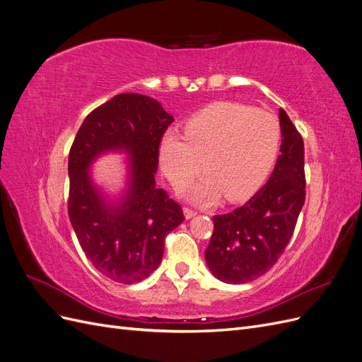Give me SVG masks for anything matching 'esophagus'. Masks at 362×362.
Returning <instances> with one entry per match:
<instances>
[{"label":"esophagus","instance_id":"34e87169","mask_svg":"<svg viewBox=\"0 0 362 362\" xmlns=\"http://www.w3.org/2000/svg\"><path fill=\"white\" fill-rule=\"evenodd\" d=\"M196 214H198V213H196L194 210H192V208H189V206L184 208V216H185V218H192V217H194Z\"/></svg>","mask_w":362,"mask_h":362}]
</instances>
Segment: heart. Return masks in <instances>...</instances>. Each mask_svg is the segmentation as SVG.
Listing matches in <instances>:
<instances>
[{
  "label": "heart",
  "mask_w": 362,
  "mask_h": 362,
  "mask_svg": "<svg viewBox=\"0 0 362 362\" xmlns=\"http://www.w3.org/2000/svg\"><path fill=\"white\" fill-rule=\"evenodd\" d=\"M281 145L278 119L238 103H216L196 113L185 134L168 129L160 141V163L175 187H184L202 168L205 177L190 198L243 201L267 178Z\"/></svg>",
  "instance_id": "obj_1"
}]
</instances>
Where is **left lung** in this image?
<instances>
[{"label":"left lung","instance_id":"left-lung-1","mask_svg":"<svg viewBox=\"0 0 362 362\" xmlns=\"http://www.w3.org/2000/svg\"><path fill=\"white\" fill-rule=\"evenodd\" d=\"M279 125L281 156L264 187L243 206L213 218L205 261L222 282L245 284L264 275L294 233L305 202L303 140L282 108Z\"/></svg>","mask_w":362,"mask_h":362}]
</instances>
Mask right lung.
Returning a JSON list of instances; mask_svg holds the SVG:
<instances>
[{"label": "right lung", "mask_w": 362, "mask_h": 362, "mask_svg": "<svg viewBox=\"0 0 362 362\" xmlns=\"http://www.w3.org/2000/svg\"><path fill=\"white\" fill-rule=\"evenodd\" d=\"M173 120L154 98L119 93L87 115L74 139L68 214L87 259L112 281L146 279L160 266L166 235L184 221L181 206L156 187L160 141ZM115 150L129 156V184L122 199L108 203L90 166Z\"/></svg>", "instance_id": "right-lung-1"}]
</instances>
